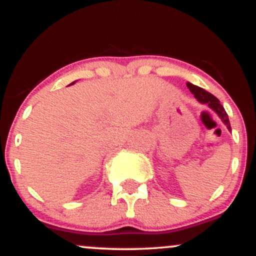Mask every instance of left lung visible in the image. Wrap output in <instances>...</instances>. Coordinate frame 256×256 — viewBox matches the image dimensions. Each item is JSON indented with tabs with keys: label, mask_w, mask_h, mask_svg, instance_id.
Wrapping results in <instances>:
<instances>
[{
	"label": "left lung",
	"mask_w": 256,
	"mask_h": 256,
	"mask_svg": "<svg viewBox=\"0 0 256 256\" xmlns=\"http://www.w3.org/2000/svg\"><path fill=\"white\" fill-rule=\"evenodd\" d=\"M186 86L189 88V90L192 91V94L195 96V98L198 100V102L210 106V108H212V110L216 112V114H218V116H220V119L222 120V122H224V124L228 126V130L231 131V125H230V122H228V113L225 112L224 107L220 104L219 100L216 98L214 95H212L210 92H208V91L204 90L202 88L196 86V85H194L192 83H186Z\"/></svg>",
	"instance_id": "obj_1"
}]
</instances>
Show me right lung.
<instances>
[{"label":"right lung","mask_w":256,"mask_h":256,"mask_svg":"<svg viewBox=\"0 0 256 256\" xmlns=\"http://www.w3.org/2000/svg\"><path fill=\"white\" fill-rule=\"evenodd\" d=\"M72 84H73V83H72Z\"/></svg>","instance_id":"add662e5"}]
</instances>
